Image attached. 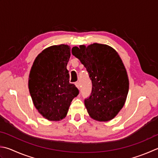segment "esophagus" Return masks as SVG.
<instances>
[{"label": "esophagus", "instance_id": "obj_1", "mask_svg": "<svg viewBox=\"0 0 158 158\" xmlns=\"http://www.w3.org/2000/svg\"><path fill=\"white\" fill-rule=\"evenodd\" d=\"M75 85H76V87L78 88V89H80V83L78 82H76L75 83Z\"/></svg>", "mask_w": 158, "mask_h": 158}]
</instances>
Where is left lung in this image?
Wrapping results in <instances>:
<instances>
[{"label":"left lung","instance_id":"1","mask_svg":"<svg viewBox=\"0 0 158 158\" xmlns=\"http://www.w3.org/2000/svg\"><path fill=\"white\" fill-rule=\"evenodd\" d=\"M72 54L88 71L92 91L85 105L94 120L109 121L123 108L129 92L125 67L118 52L106 44L94 43L73 47Z\"/></svg>","mask_w":158,"mask_h":158}]
</instances>
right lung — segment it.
Wrapping results in <instances>:
<instances>
[{"mask_svg":"<svg viewBox=\"0 0 158 158\" xmlns=\"http://www.w3.org/2000/svg\"><path fill=\"white\" fill-rule=\"evenodd\" d=\"M70 56L67 44L47 47L35 58L29 73L28 87L33 103L50 121L66 117L71 101L79 94L76 86L69 83L67 65Z\"/></svg>","mask_w":158,"mask_h":158,"instance_id":"obj_1","label":"right lung"}]
</instances>
